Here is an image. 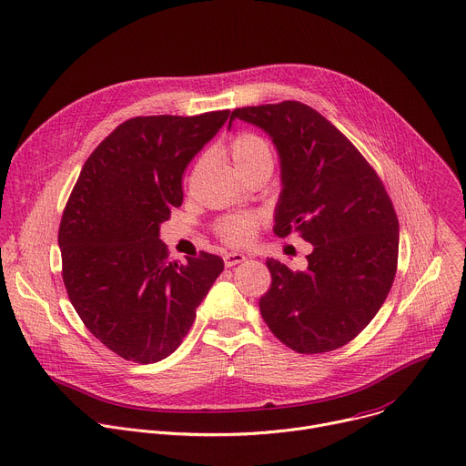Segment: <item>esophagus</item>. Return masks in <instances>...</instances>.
Returning <instances> with one entry per match:
<instances>
[{"label": "esophagus", "mask_w": 466, "mask_h": 466, "mask_svg": "<svg viewBox=\"0 0 466 466\" xmlns=\"http://www.w3.org/2000/svg\"><path fill=\"white\" fill-rule=\"evenodd\" d=\"M223 260L227 268H234L236 264H241L245 260V255H241V252H225Z\"/></svg>", "instance_id": "34e87169"}]
</instances>
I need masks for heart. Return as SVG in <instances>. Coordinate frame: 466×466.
<instances>
[{
	"instance_id": "b5f03b06",
	"label": "heart",
	"mask_w": 466,
	"mask_h": 466,
	"mask_svg": "<svg viewBox=\"0 0 466 466\" xmlns=\"http://www.w3.org/2000/svg\"><path fill=\"white\" fill-rule=\"evenodd\" d=\"M228 154L239 175L250 171V168L273 167V152L269 143L255 132L236 134L228 143ZM258 225L260 219L252 214L228 216L219 221L218 232L230 245H247L255 238Z\"/></svg>"
}]
</instances>
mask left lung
Listing matches in <instances>:
<instances>
[{"mask_svg":"<svg viewBox=\"0 0 466 466\" xmlns=\"http://www.w3.org/2000/svg\"><path fill=\"white\" fill-rule=\"evenodd\" d=\"M234 118L258 126L279 152L282 191L273 232L284 238L295 230L314 245L305 271L268 258L271 288L260 299L262 318L298 353L342 348L392 288L400 247L392 200L353 143L310 106L241 107Z\"/></svg>","mask_w":466,"mask_h":466,"instance_id":"left-lung-1","label":"left lung"}]
</instances>
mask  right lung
Returning a JSON list of instances; mask_svg holds the SVG:
<instances>
[{"label":"right lung","mask_w":466,"mask_h":466,"mask_svg":"<svg viewBox=\"0 0 466 466\" xmlns=\"http://www.w3.org/2000/svg\"><path fill=\"white\" fill-rule=\"evenodd\" d=\"M228 116L225 109L126 120L95 148L70 193L59 227L63 282L81 321L126 360L171 355L225 269L209 252L168 262L159 225L182 204L187 163Z\"/></svg>","instance_id":"right-lung-1"}]
</instances>
